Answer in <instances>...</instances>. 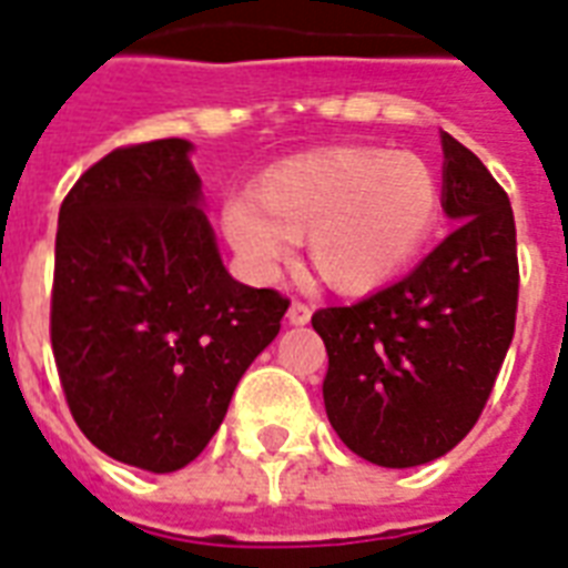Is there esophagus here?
Listing matches in <instances>:
<instances>
[{
	"instance_id": "obj_1",
	"label": "esophagus",
	"mask_w": 568,
	"mask_h": 568,
	"mask_svg": "<svg viewBox=\"0 0 568 568\" xmlns=\"http://www.w3.org/2000/svg\"><path fill=\"white\" fill-rule=\"evenodd\" d=\"M287 320L293 325H305L307 320H311V307H307L305 302H293V305H290V311H287Z\"/></svg>"
}]
</instances>
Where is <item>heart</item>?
<instances>
[{
	"mask_svg": "<svg viewBox=\"0 0 568 568\" xmlns=\"http://www.w3.org/2000/svg\"><path fill=\"white\" fill-rule=\"evenodd\" d=\"M442 186L429 162L408 151L325 148L270 169L252 197H231L222 227L254 275L287 261L305 236L307 266L346 296L390 281L433 234Z\"/></svg>",
	"mask_w": 568,
	"mask_h": 568,
	"instance_id": "b5f03b06",
	"label": "heart"
}]
</instances>
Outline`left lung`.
Listing matches in <instances>:
<instances>
[{"label": "left lung", "instance_id": "obj_1", "mask_svg": "<svg viewBox=\"0 0 568 568\" xmlns=\"http://www.w3.org/2000/svg\"><path fill=\"white\" fill-rule=\"evenodd\" d=\"M442 206L456 227L406 278L311 316L328 353L325 415L382 468L433 463L477 424L516 332V219L507 192L442 133Z\"/></svg>", "mask_w": 568, "mask_h": 568}]
</instances>
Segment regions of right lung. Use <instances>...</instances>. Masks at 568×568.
<instances>
[{
    "label": "right lung",
    "instance_id": "add662e5",
    "mask_svg": "<svg viewBox=\"0 0 568 568\" xmlns=\"http://www.w3.org/2000/svg\"><path fill=\"white\" fill-rule=\"evenodd\" d=\"M186 139L118 148L59 210L50 337L70 415L118 463L169 474L222 426L290 298L227 275Z\"/></svg>",
    "mask_w": 568,
    "mask_h": 568
}]
</instances>
